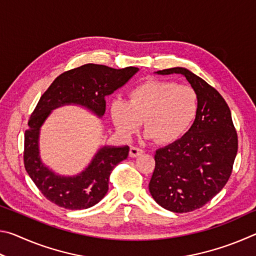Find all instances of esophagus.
Wrapping results in <instances>:
<instances>
[{"label": "esophagus", "mask_w": 256, "mask_h": 256, "mask_svg": "<svg viewBox=\"0 0 256 256\" xmlns=\"http://www.w3.org/2000/svg\"><path fill=\"white\" fill-rule=\"evenodd\" d=\"M144 152V151L140 148H138V146H131V149H130V156H131L132 158H136Z\"/></svg>", "instance_id": "obj_1"}]
</instances>
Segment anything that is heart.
<instances>
[{
    "label": "heart",
    "instance_id": "1",
    "mask_svg": "<svg viewBox=\"0 0 256 256\" xmlns=\"http://www.w3.org/2000/svg\"><path fill=\"white\" fill-rule=\"evenodd\" d=\"M198 94L192 86L172 81L148 80L128 92V99H114L110 114L116 128L131 136L144 120L146 136L162 144L184 136L196 118Z\"/></svg>",
    "mask_w": 256,
    "mask_h": 256
}]
</instances>
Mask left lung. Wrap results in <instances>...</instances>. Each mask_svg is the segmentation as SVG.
<instances>
[{"instance_id":"left-lung-1","label":"left lung","mask_w":256,"mask_h":256,"mask_svg":"<svg viewBox=\"0 0 256 256\" xmlns=\"http://www.w3.org/2000/svg\"><path fill=\"white\" fill-rule=\"evenodd\" d=\"M183 74L198 94L196 120L180 140L154 154L149 190L164 209L184 214L200 209L229 180L238 150L232 112L222 94L184 68L157 71Z\"/></svg>"}]
</instances>
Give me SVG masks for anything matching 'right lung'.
<instances>
[{
    "instance_id": "1",
    "label": "right lung",
    "mask_w": 256,
    "mask_h": 256,
    "mask_svg": "<svg viewBox=\"0 0 256 256\" xmlns=\"http://www.w3.org/2000/svg\"><path fill=\"white\" fill-rule=\"evenodd\" d=\"M138 71L134 66L118 70L99 64H84L60 74L42 94L24 133V162L30 178L47 200L68 210L88 209L97 204L106 196L112 170L128 158L130 150L128 146H105L79 175H56L42 162L38 146L40 126L50 110L76 104L102 118L106 110V96L124 86Z\"/></svg>"
}]
</instances>
